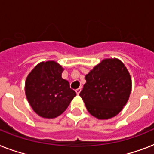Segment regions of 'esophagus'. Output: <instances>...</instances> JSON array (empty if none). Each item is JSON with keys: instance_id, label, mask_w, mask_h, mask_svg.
Masks as SVG:
<instances>
[{"instance_id": "34e87169", "label": "esophagus", "mask_w": 154, "mask_h": 154, "mask_svg": "<svg viewBox=\"0 0 154 154\" xmlns=\"http://www.w3.org/2000/svg\"><path fill=\"white\" fill-rule=\"evenodd\" d=\"M81 88H79L76 89V93H77V95H79L80 92H81Z\"/></svg>"}]
</instances>
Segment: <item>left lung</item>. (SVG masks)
I'll return each instance as SVG.
<instances>
[{
  "instance_id": "left-lung-1",
  "label": "left lung",
  "mask_w": 154,
  "mask_h": 154,
  "mask_svg": "<svg viewBox=\"0 0 154 154\" xmlns=\"http://www.w3.org/2000/svg\"><path fill=\"white\" fill-rule=\"evenodd\" d=\"M80 93L88 111L100 120L118 114L126 105L131 91L130 73L118 59H106L86 76Z\"/></svg>"
}]
</instances>
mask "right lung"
<instances>
[{"instance_id":"right-lung-1","label":"right lung","mask_w":154,"mask_h":154,"mask_svg":"<svg viewBox=\"0 0 154 154\" xmlns=\"http://www.w3.org/2000/svg\"><path fill=\"white\" fill-rule=\"evenodd\" d=\"M62 66L55 61L41 62L27 76L25 83L26 99L40 117L55 118L67 109L76 92L62 78Z\"/></svg>"}]
</instances>
